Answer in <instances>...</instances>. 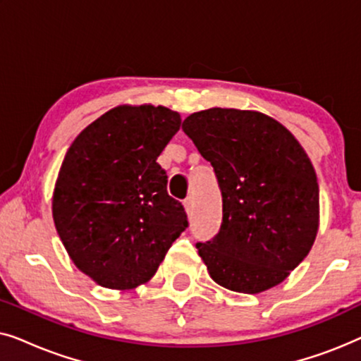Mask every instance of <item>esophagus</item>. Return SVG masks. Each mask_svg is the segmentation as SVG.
Here are the masks:
<instances>
[{
	"mask_svg": "<svg viewBox=\"0 0 361 361\" xmlns=\"http://www.w3.org/2000/svg\"><path fill=\"white\" fill-rule=\"evenodd\" d=\"M184 209L187 212V215H190L192 212H194V199H192V197H187L184 200Z\"/></svg>",
	"mask_w": 361,
	"mask_h": 361,
	"instance_id": "obj_1",
	"label": "esophagus"
}]
</instances>
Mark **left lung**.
Returning a JSON list of instances; mask_svg holds the SVG:
<instances>
[{
  "mask_svg": "<svg viewBox=\"0 0 361 361\" xmlns=\"http://www.w3.org/2000/svg\"><path fill=\"white\" fill-rule=\"evenodd\" d=\"M182 130L210 164L224 197L219 235L197 243L216 284L258 294L283 283L319 231V184L288 128L255 110L209 108Z\"/></svg>",
  "mask_w": 361,
  "mask_h": 361,
  "instance_id": "1",
  "label": "left lung"
}]
</instances>
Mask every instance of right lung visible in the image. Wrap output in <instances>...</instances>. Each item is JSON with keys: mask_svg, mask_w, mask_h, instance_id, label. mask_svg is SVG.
<instances>
[{"mask_svg": "<svg viewBox=\"0 0 361 361\" xmlns=\"http://www.w3.org/2000/svg\"><path fill=\"white\" fill-rule=\"evenodd\" d=\"M166 106L120 105L68 147L52 195L54 225L73 264L108 289L146 284L187 228L157 157L179 131Z\"/></svg>", "mask_w": 361, "mask_h": 361, "instance_id": "1", "label": "right lung"}]
</instances>
